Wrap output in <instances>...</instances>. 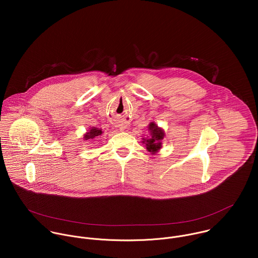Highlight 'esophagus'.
<instances>
[{"instance_id": "obj_1", "label": "esophagus", "mask_w": 258, "mask_h": 258, "mask_svg": "<svg viewBox=\"0 0 258 258\" xmlns=\"http://www.w3.org/2000/svg\"><path fill=\"white\" fill-rule=\"evenodd\" d=\"M123 128H125V127H124V126H122V127H121V130H123Z\"/></svg>"}]
</instances>
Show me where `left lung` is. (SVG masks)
<instances>
[{"label":"left lung","mask_w":258,"mask_h":258,"mask_svg":"<svg viewBox=\"0 0 258 258\" xmlns=\"http://www.w3.org/2000/svg\"><path fill=\"white\" fill-rule=\"evenodd\" d=\"M149 135L147 138H143L142 143L146 145V149L152 155L159 152L162 147V140L165 136V133L162 127H159L154 121H151L148 125Z\"/></svg>","instance_id":"left-lung-1"}]
</instances>
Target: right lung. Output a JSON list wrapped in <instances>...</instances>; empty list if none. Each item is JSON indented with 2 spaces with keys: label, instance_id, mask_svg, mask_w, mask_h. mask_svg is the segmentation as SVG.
<instances>
[{
  "label": "right lung",
  "instance_id": "add662e5",
  "mask_svg": "<svg viewBox=\"0 0 258 258\" xmlns=\"http://www.w3.org/2000/svg\"><path fill=\"white\" fill-rule=\"evenodd\" d=\"M102 134H103V132H102L101 128L92 126V127H90L89 131L84 135V140L87 141V140H90V139H94V138H97V137L101 136Z\"/></svg>",
  "mask_w": 258,
  "mask_h": 258
}]
</instances>
